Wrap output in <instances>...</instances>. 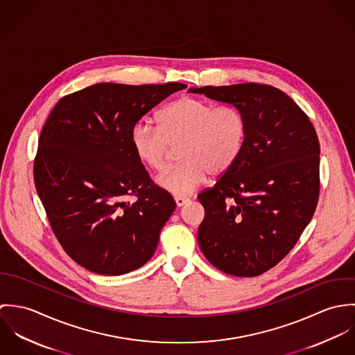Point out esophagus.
Masks as SVG:
<instances>
[{
    "label": "esophagus",
    "mask_w": 355,
    "mask_h": 355,
    "mask_svg": "<svg viewBox=\"0 0 355 355\" xmlns=\"http://www.w3.org/2000/svg\"><path fill=\"white\" fill-rule=\"evenodd\" d=\"M189 201H190V200H189V198H186V197H175V202H176V206H178V207H180V206L186 205Z\"/></svg>",
    "instance_id": "obj_1"
}]
</instances>
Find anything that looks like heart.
Wrapping results in <instances>:
<instances>
[{
	"label": "heart",
	"instance_id": "obj_1",
	"mask_svg": "<svg viewBox=\"0 0 355 355\" xmlns=\"http://www.w3.org/2000/svg\"><path fill=\"white\" fill-rule=\"evenodd\" d=\"M158 125L138 121L131 145L138 159L155 172L164 169L172 148H179L180 164L165 169L157 184L182 197L197 190L207 175L227 173L243 152L249 121L234 105L214 106L196 97L168 103L157 116Z\"/></svg>",
	"mask_w": 355,
	"mask_h": 355
}]
</instances>
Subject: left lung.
Masks as SVG:
<instances>
[{"label":"left lung","instance_id":"left-lung-1","mask_svg":"<svg viewBox=\"0 0 355 355\" xmlns=\"http://www.w3.org/2000/svg\"><path fill=\"white\" fill-rule=\"evenodd\" d=\"M191 93L243 110L249 134L235 165L200 193L198 243L224 273L253 277L298 242L320 194V144L304 110L282 90L258 83L205 86Z\"/></svg>","mask_w":355,"mask_h":355}]
</instances>
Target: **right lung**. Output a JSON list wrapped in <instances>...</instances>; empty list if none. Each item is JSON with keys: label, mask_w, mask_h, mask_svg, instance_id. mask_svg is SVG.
Returning <instances> with one entry per match:
<instances>
[{"label": "right lung", "mask_w": 355, "mask_h": 355, "mask_svg": "<svg viewBox=\"0 0 355 355\" xmlns=\"http://www.w3.org/2000/svg\"><path fill=\"white\" fill-rule=\"evenodd\" d=\"M187 86L98 83L62 97L41 131L34 182L64 252L90 272L116 276L145 265L173 213L131 145L132 127ZM134 196V202L125 198Z\"/></svg>", "instance_id": "add662e5"}]
</instances>
